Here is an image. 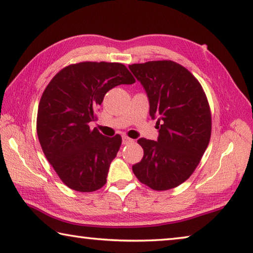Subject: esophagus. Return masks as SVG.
<instances>
[{
  "label": "esophagus",
  "instance_id": "esophagus-1",
  "mask_svg": "<svg viewBox=\"0 0 253 253\" xmlns=\"http://www.w3.org/2000/svg\"><path fill=\"white\" fill-rule=\"evenodd\" d=\"M131 142H133V140L130 139V138H127L126 135H123L122 136V143L123 144H127V143H131Z\"/></svg>",
  "mask_w": 253,
  "mask_h": 253
}]
</instances>
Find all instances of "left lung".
<instances>
[{
    "label": "left lung",
    "instance_id": "8db88e82",
    "mask_svg": "<svg viewBox=\"0 0 253 253\" xmlns=\"http://www.w3.org/2000/svg\"><path fill=\"white\" fill-rule=\"evenodd\" d=\"M142 84L157 119V141L141 138L143 158L132 167L139 179L157 191L173 189L196 170L211 135V113L198 80L173 61L129 65Z\"/></svg>",
    "mask_w": 253,
    "mask_h": 253
}]
</instances>
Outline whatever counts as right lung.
I'll return each mask as SVG.
<instances>
[{
    "label": "right lung",
    "mask_w": 253,
    "mask_h": 253,
    "mask_svg": "<svg viewBox=\"0 0 253 253\" xmlns=\"http://www.w3.org/2000/svg\"><path fill=\"white\" fill-rule=\"evenodd\" d=\"M134 78L121 63L81 62L62 69L44 90L39 104L40 144L63 183L92 192L106 182L121 136H104L88 123L95 121L105 93Z\"/></svg>",
    "instance_id": "1"
}]
</instances>
